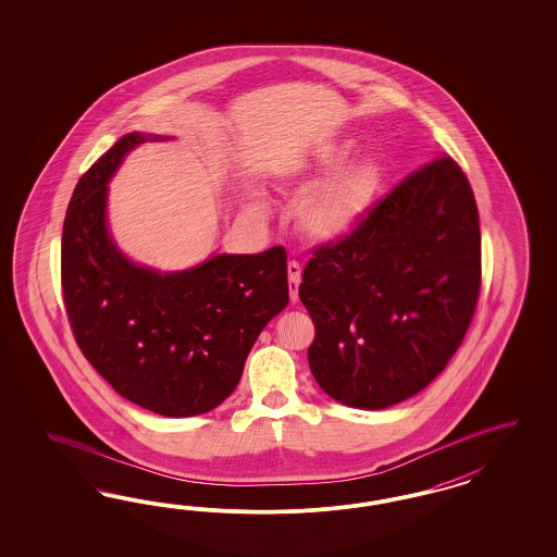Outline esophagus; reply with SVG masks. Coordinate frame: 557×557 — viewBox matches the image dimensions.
<instances>
[{
	"label": "esophagus",
	"instance_id": "esophagus-1",
	"mask_svg": "<svg viewBox=\"0 0 557 557\" xmlns=\"http://www.w3.org/2000/svg\"><path fill=\"white\" fill-rule=\"evenodd\" d=\"M287 280H289V300L298 302V286L302 280V265L298 261L287 263Z\"/></svg>",
	"mask_w": 557,
	"mask_h": 557
}]
</instances>
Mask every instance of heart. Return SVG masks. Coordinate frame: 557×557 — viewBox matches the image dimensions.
<instances>
[{
    "label": "heart",
    "mask_w": 557,
    "mask_h": 557,
    "mask_svg": "<svg viewBox=\"0 0 557 557\" xmlns=\"http://www.w3.org/2000/svg\"><path fill=\"white\" fill-rule=\"evenodd\" d=\"M349 154V140L331 143L286 173L287 184L296 189H304L323 177L319 185L304 194L296 208L298 228L312 240L329 243L351 235L368 216L382 189L380 165L371 159H359L343 166ZM253 206L259 212L268 210L263 196H257Z\"/></svg>",
    "instance_id": "heart-1"
}]
</instances>
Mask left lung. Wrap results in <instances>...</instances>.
Masks as SVG:
<instances>
[{
	"instance_id": "obj_1",
	"label": "left lung",
	"mask_w": 557,
	"mask_h": 557,
	"mask_svg": "<svg viewBox=\"0 0 557 557\" xmlns=\"http://www.w3.org/2000/svg\"><path fill=\"white\" fill-rule=\"evenodd\" d=\"M480 286L472 186L441 154L373 203L351 235L312 251L298 294L317 329L314 380L363 410L414 396L459 349Z\"/></svg>"
}]
</instances>
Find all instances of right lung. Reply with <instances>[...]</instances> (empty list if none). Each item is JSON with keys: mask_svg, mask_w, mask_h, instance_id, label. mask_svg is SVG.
Listing matches in <instances>:
<instances>
[{"mask_svg": "<svg viewBox=\"0 0 557 557\" xmlns=\"http://www.w3.org/2000/svg\"><path fill=\"white\" fill-rule=\"evenodd\" d=\"M149 138L122 136L75 187L61 243L63 302L85 359L120 396L194 417L233 394L259 333L286 308L287 253L216 255L182 273L131 263L106 228V184Z\"/></svg>", "mask_w": 557, "mask_h": 557, "instance_id": "obj_1", "label": "right lung"}]
</instances>
